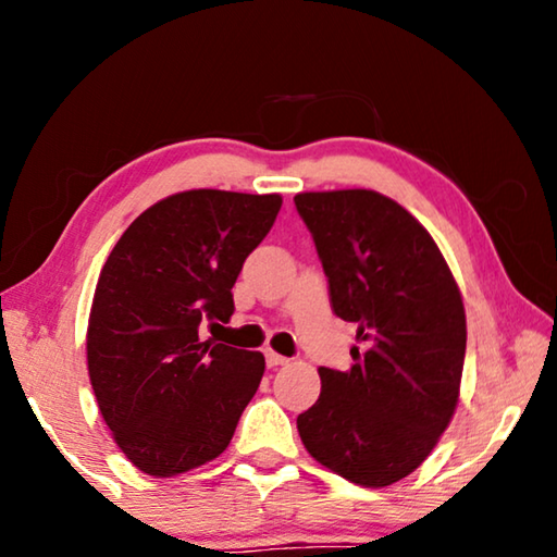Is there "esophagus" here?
Returning <instances> with one entry per match:
<instances>
[{"label": "esophagus", "mask_w": 557, "mask_h": 557, "mask_svg": "<svg viewBox=\"0 0 557 557\" xmlns=\"http://www.w3.org/2000/svg\"><path fill=\"white\" fill-rule=\"evenodd\" d=\"M265 363L270 366V369H277V366H287L289 358L275 354V351H272V348H265Z\"/></svg>", "instance_id": "34e87169"}]
</instances>
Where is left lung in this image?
Here are the masks:
<instances>
[{"label":"left lung","instance_id":"obj_1","mask_svg":"<svg viewBox=\"0 0 557 557\" xmlns=\"http://www.w3.org/2000/svg\"><path fill=\"white\" fill-rule=\"evenodd\" d=\"M336 317L356 322L348 371L319 369V400L297 418L319 465L381 488L418 469L459 400L467 317L447 260L422 223L371 188L307 191Z\"/></svg>","mask_w":557,"mask_h":557}]
</instances>
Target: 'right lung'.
<instances>
[{
    "label": "right lung",
    "mask_w": 557,
    "mask_h": 557,
    "mask_svg": "<svg viewBox=\"0 0 557 557\" xmlns=\"http://www.w3.org/2000/svg\"><path fill=\"white\" fill-rule=\"evenodd\" d=\"M280 194L191 188L149 206L100 270L88 373L102 420L149 476L184 474L231 445L265 356L213 338L228 322L245 258L270 233Z\"/></svg>",
    "instance_id": "1"
}]
</instances>
